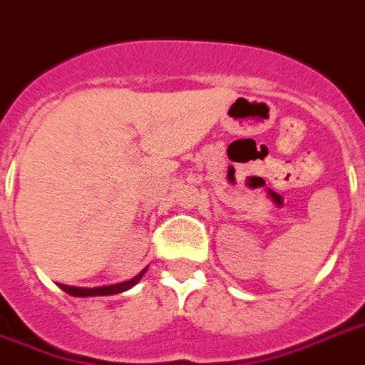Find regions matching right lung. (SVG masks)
Wrapping results in <instances>:
<instances>
[{
    "label": "right lung",
    "instance_id": "add662e5",
    "mask_svg": "<svg viewBox=\"0 0 365 365\" xmlns=\"http://www.w3.org/2000/svg\"><path fill=\"white\" fill-rule=\"evenodd\" d=\"M146 272V269H144ZM144 272L133 277L131 281H123V283H118V285H110V287H97V289H80V287H69V285H59V289L65 290L67 294L71 296H110V294H120L123 290L131 289L133 285H136L140 277L144 275Z\"/></svg>",
    "mask_w": 365,
    "mask_h": 365
}]
</instances>
